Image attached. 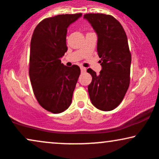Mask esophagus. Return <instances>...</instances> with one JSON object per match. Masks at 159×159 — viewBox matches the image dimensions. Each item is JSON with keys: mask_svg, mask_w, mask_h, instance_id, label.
Returning <instances> with one entry per match:
<instances>
[{"mask_svg": "<svg viewBox=\"0 0 159 159\" xmlns=\"http://www.w3.org/2000/svg\"><path fill=\"white\" fill-rule=\"evenodd\" d=\"M81 72H86V68H84V67H83V66H81Z\"/></svg>", "mask_w": 159, "mask_h": 159, "instance_id": "esophagus-1", "label": "esophagus"}]
</instances>
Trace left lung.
Wrapping results in <instances>:
<instances>
[{
    "instance_id": "left-lung-1",
    "label": "left lung",
    "mask_w": 159,
    "mask_h": 159,
    "mask_svg": "<svg viewBox=\"0 0 159 159\" xmlns=\"http://www.w3.org/2000/svg\"><path fill=\"white\" fill-rule=\"evenodd\" d=\"M84 18L97 34V52L102 66L99 75L91 69L87 70L92 75L89 96L96 108L112 111L123 101L130 84L132 56L127 36L121 24L112 16L88 13Z\"/></svg>"
}]
</instances>
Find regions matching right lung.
<instances>
[{"label": "right lung", "mask_w": 159, "mask_h": 159, "mask_svg": "<svg viewBox=\"0 0 159 159\" xmlns=\"http://www.w3.org/2000/svg\"><path fill=\"white\" fill-rule=\"evenodd\" d=\"M81 13L58 15L38 24L30 41L29 75L38 102L53 114L70 106L81 69L61 63L67 52L66 34L69 25Z\"/></svg>", "instance_id": "1"}]
</instances>
